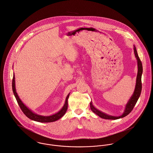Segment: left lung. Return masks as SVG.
<instances>
[{
	"instance_id": "left-lung-1",
	"label": "left lung",
	"mask_w": 153,
	"mask_h": 153,
	"mask_svg": "<svg viewBox=\"0 0 153 153\" xmlns=\"http://www.w3.org/2000/svg\"><path fill=\"white\" fill-rule=\"evenodd\" d=\"M134 50L135 56L137 60V65H138V73H137V79H136V85H135L134 92L133 93L132 95L131 96V97H130V99H129L126 105H125L124 111L122 115L119 117H114V116L108 115V114L97 109L92 104V101L90 103V107H91V109L92 112L103 119L118 120V119L126 117L132 111L134 107L135 106L136 103L137 102L138 98L140 97V96L141 93V90H142L141 76H142L143 70L142 62L138 57V53L137 51V49H136V47L135 45H134Z\"/></svg>"
}]
</instances>
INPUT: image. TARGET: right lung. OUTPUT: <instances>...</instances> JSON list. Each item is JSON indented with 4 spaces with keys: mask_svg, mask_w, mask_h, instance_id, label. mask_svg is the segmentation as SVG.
<instances>
[{
    "mask_svg": "<svg viewBox=\"0 0 153 153\" xmlns=\"http://www.w3.org/2000/svg\"><path fill=\"white\" fill-rule=\"evenodd\" d=\"M15 74H13V80H12V90H13L14 96L17 100V102H18L20 108L21 109V110L22 111L24 114L28 118L31 119L33 121H36V122H44V123L54 122V121L59 120L60 118H61V117H63V115L65 114V112L67 110V108H68V99L70 93H68L66 97L64 106L62 107V108L58 112H57L55 114L50 115V116H42V115H38V114L34 113L33 112H32L31 109H30L20 99L18 95V93L16 91L15 80Z\"/></svg>",
    "mask_w": 153,
    "mask_h": 153,
    "instance_id": "right-lung-1",
    "label": "right lung"
}]
</instances>
